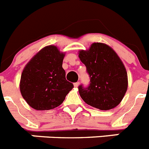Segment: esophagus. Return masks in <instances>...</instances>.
<instances>
[{
	"label": "esophagus",
	"mask_w": 149,
	"mask_h": 149,
	"mask_svg": "<svg viewBox=\"0 0 149 149\" xmlns=\"http://www.w3.org/2000/svg\"><path fill=\"white\" fill-rule=\"evenodd\" d=\"M73 85H74V86H75V87H78V86H79V82H75V83H74V84H73Z\"/></svg>",
	"instance_id": "1"
}]
</instances>
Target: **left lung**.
I'll return each mask as SVG.
<instances>
[{
	"mask_svg": "<svg viewBox=\"0 0 149 149\" xmlns=\"http://www.w3.org/2000/svg\"><path fill=\"white\" fill-rule=\"evenodd\" d=\"M79 57L90 77L89 86H79L81 98L87 104L102 111L114 108L127 92L128 77L125 66L113 48L95 42L88 50H80Z\"/></svg>",
	"mask_w": 149,
	"mask_h": 149,
	"instance_id": "1",
	"label": "left lung"
}]
</instances>
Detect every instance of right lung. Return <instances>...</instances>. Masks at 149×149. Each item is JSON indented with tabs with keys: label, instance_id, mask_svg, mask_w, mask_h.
Instances as JSON below:
<instances>
[{
	"label": "right lung",
	"instance_id": "add662e5",
	"mask_svg": "<svg viewBox=\"0 0 149 149\" xmlns=\"http://www.w3.org/2000/svg\"><path fill=\"white\" fill-rule=\"evenodd\" d=\"M65 52L55 45L40 50L25 66L19 89L29 105L37 111L54 109L63 103L73 85L62 67Z\"/></svg>",
	"mask_w": 149,
	"mask_h": 149
}]
</instances>
